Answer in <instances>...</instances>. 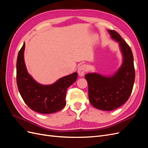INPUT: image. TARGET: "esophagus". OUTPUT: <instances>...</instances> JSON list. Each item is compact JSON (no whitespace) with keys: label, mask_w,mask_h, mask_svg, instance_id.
Returning <instances> with one entry per match:
<instances>
[{"label":"esophagus","mask_w":148,"mask_h":148,"mask_svg":"<svg viewBox=\"0 0 148 148\" xmlns=\"http://www.w3.org/2000/svg\"><path fill=\"white\" fill-rule=\"evenodd\" d=\"M87 71V66L86 65H82L78 67V73L80 77H82L84 75V73Z\"/></svg>","instance_id":"esophagus-1"}]
</instances>
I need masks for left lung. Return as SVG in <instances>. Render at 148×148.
Wrapping results in <instances>:
<instances>
[{
    "mask_svg": "<svg viewBox=\"0 0 148 148\" xmlns=\"http://www.w3.org/2000/svg\"><path fill=\"white\" fill-rule=\"evenodd\" d=\"M112 38L119 42L123 56L122 66L113 77L107 78L97 73L84 76L88 84L89 99L92 106L102 110L117 109L130 96L135 78L133 56L131 48L114 30L109 29Z\"/></svg>",
    "mask_w": 148,
    "mask_h": 148,
    "instance_id": "left-lung-1",
    "label": "left lung"
}]
</instances>
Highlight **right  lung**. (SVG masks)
<instances>
[{
	"mask_svg": "<svg viewBox=\"0 0 148 148\" xmlns=\"http://www.w3.org/2000/svg\"><path fill=\"white\" fill-rule=\"evenodd\" d=\"M25 43L20 50L16 61V83L24 102L29 108L41 114H52L62 110L66 104L67 88L76 80L78 74L73 73L44 86L36 82L28 73L24 62Z\"/></svg>",
	"mask_w": 148,
	"mask_h": 148,
	"instance_id": "1",
	"label": "right lung"
}]
</instances>
